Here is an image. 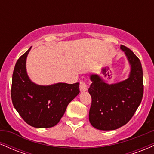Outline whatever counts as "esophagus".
I'll use <instances>...</instances> for the list:
<instances>
[{
  "mask_svg": "<svg viewBox=\"0 0 154 154\" xmlns=\"http://www.w3.org/2000/svg\"><path fill=\"white\" fill-rule=\"evenodd\" d=\"M79 90L82 92L88 90V85L85 81H80V82H79Z\"/></svg>",
  "mask_w": 154,
  "mask_h": 154,
  "instance_id": "1",
  "label": "esophagus"
}]
</instances>
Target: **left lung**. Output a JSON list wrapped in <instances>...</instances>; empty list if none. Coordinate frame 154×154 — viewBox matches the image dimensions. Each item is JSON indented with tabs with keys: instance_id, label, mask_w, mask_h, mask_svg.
Listing matches in <instances>:
<instances>
[{
	"instance_id": "1",
	"label": "left lung",
	"mask_w": 154,
	"mask_h": 154,
	"mask_svg": "<svg viewBox=\"0 0 154 154\" xmlns=\"http://www.w3.org/2000/svg\"><path fill=\"white\" fill-rule=\"evenodd\" d=\"M130 65L128 78L114 84H108L98 75H91L88 89L92 103L89 121L100 130H114L131 119L142 100L143 79L140 61L132 51L121 45Z\"/></svg>"
}]
</instances>
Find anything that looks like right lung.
Listing matches in <instances>:
<instances>
[{
	"instance_id": "1",
	"label": "right lung",
	"mask_w": 154,
	"mask_h": 154,
	"mask_svg": "<svg viewBox=\"0 0 154 154\" xmlns=\"http://www.w3.org/2000/svg\"><path fill=\"white\" fill-rule=\"evenodd\" d=\"M30 49L31 47L16 63L12 76V103L30 126L52 128L59 122L68 104L79 94V83L39 85L32 82L26 70V60Z\"/></svg>"
}]
</instances>
